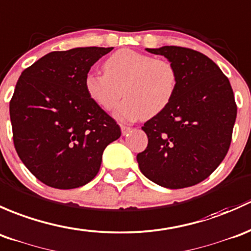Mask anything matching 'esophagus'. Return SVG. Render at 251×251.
<instances>
[{"label":"esophagus","mask_w":251,"mask_h":251,"mask_svg":"<svg viewBox=\"0 0 251 251\" xmlns=\"http://www.w3.org/2000/svg\"><path fill=\"white\" fill-rule=\"evenodd\" d=\"M130 126H125V125H121V130H122V135H126V134L130 131Z\"/></svg>","instance_id":"obj_1"}]
</instances>
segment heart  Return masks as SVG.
I'll return each mask as SVG.
<instances>
[{
    "mask_svg": "<svg viewBox=\"0 0 251 251\" xmlns=\"http://www.w3.org/2000/svg\"><path fill=\"white\" fill-rule=\"evenodd\" d=\"M104 72H88L84 89L98 106L106 111L125 94L126 98L113 115L126 122L161 113L177 89V71L169 60L133 49H121L108 56Z\"/></svg>",
    "mask_w": 251,
    "mask_h": 251,
    "instance_id": "obj_1",
    "label": "heart"
}]
</instances>
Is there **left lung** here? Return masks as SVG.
Returning a JSON list of instances; mask_svg holds the SVG:
<instances>
[{"label": "left lung", "instance_id": "8db88e82", "mask_svg": "<svg viewBox=\"0 0 251 251\" xmlns=\"http://www.w3.org/2000/svg\"><path fill=\"white\" fill-rule=\"evenodd\" d=\"M177 71L172 102L143 126L149 144L136 156L141 173L167 188L197 185L224 161L232 140L237 105L228 78L211 59L190 48L164 46Z\"/></svg>", "mask_w": 251, "mask_h": 251}]
</instances>
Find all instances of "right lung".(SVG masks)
Listing matches in <instances>:
<instances>
[{
  "instance_id": "right-lung-1",
  "label": "right lung",
  "mask_w": 251,
  "mask_h": 251,
  "mask_svg": "<svg viewBox=\"0 0 251 251\" xmlns=\"http://www.w3.org/2000/svg\"><path fill=\"white\" fill-rule=\"evenodd\" d=\"M112 47L51 51L25 69L9 102L15 150L47 186L69 190L92 181L105 147L121 128L84 89L90 68Z\"/></svg>"
}]
</instances>
